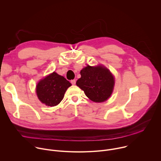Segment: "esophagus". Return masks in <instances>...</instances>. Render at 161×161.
I'll list each match as a JSON object with an SVG mask.
<instances>
[{
    "label": "esophagus",
    "instance_id": "34e87169",
    "mask_svg": "<svg viewBox=\"0 0 161 161\" xmlns=\"http://www.w3.org/2000/svg\"><path fill=\"white\" fill-rule=\"evenodd\" d=\"M71 84L72 85H75L76 84V80H71Z\"/></svg>",
    "mask_w": 161,
    "mask_h": 161
}]
</instances>
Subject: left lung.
<instances>
[{
	"instance_id": "obj_1",
	"label": "left lung",
	"mask_w": 161,
	"mask_h": 161,
	"mask_svg": "<svg viewBox=\"0 0 161 161\" xmlns=\"http://www.w3.org/2000/svg\"><path fill=\"white\" fill-rule=\"evenodd\" d=\"M81 78L76 81L86 97L91 101L101 103L111 96L114 80L108 69L103 66L91 67L88 65L80 71Z\"/></svg>"
}]
</instances>
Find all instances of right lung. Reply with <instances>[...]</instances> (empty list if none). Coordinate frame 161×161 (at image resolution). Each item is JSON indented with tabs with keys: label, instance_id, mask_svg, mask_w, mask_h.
Segmentation results:
<instances>
[{
	"label": "right lung",
	"instance_id": "1",
	"mask_svg": "<svg viewBox=\"0 0 161 161\" xmlns=\"http://www.w3.org/2000/svg\"><path fill=\"white\" fill-rule=\"evenodd\" d=\"M71 86V83L64 77L53 72L38 83L36 93L42 103L55 106L63 99L66 90Z\"/></svg>",
	"mask_w": 161,
	"mask_h": 161
}]
</instances>
